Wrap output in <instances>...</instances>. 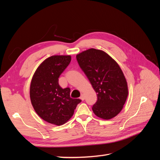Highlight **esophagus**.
<instances>
[{
    "label": "esophagus",
    "instance_id": "obj_1",
    "mask_svg": "<svg viewBox=\"0 0 160 160\" xmlns=\"http://www.w3.org/2000/svg\"><path fill=\"white\" fill-rule=\"evenodd\" d=\"M80 99H81L82 101H83V100L85 99V95H84V94H81V97H80Z\"/></svg>",
    "mask_w": 160,
    "mask_h": 160
}]
</instances>
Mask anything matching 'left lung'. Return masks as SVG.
Segmentation results:
<instances>
[{
    "instance_id": "left-lung-1",
    "label": "left lung",
    "mask_w": 160,
    "mask_h": 160,
    "mask_svg": "<svg viewBox=\"0 0 160 160\" xmlns=\"http://www.w3.org/2000/svg\"><path fill=\"white\" fill-rule=\"evenodd\" d=\"M77 62L98 95L92 110L103 119H111L122 110L128 95V87L122 70L103 51L89 49L77 56Z\"/></svg>"
}]
</instances>
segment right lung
<instances>
[{
  "label": "right lung",
  "instance_id": "add662e5",
  "mask_svg": "<svg viewBox=\"0 0 160 160\" xmlns=\"http://www.w3.org/2000/svg\"><path fill=\"white\" fill-rule=\"evenodd\" d=\"M71 60V55L48 57L37 67L31 82L30 98L35 112L58 126L68 122L81 101L71 98L69 88L62 89L59 85V77Z\"/></svg>",
  "mask_w": 160,
  "mask_h": 160
}]
</instances>
